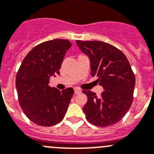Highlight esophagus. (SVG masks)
Wrapping results in <instances>:
<instances>
[{
  "label": "esophagus",
  "mask_w": 154,
  "mask_h": 154,
  "mask_svg": "<svg viewBox=\"0 0 154 154\" xmlns=\"http://www.w3.org/2000/svg\"><path fill=\"white\" fill-rule=\"evenodd\" d=\"M81 93V90H79V89H74V94H79V93Z\"/></svg>",
  "instance_id": "obj_1"
}]
</instances>
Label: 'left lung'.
I'll use <instances>...</instances> for the list:
<instances>
[{
	"mask_svg": "<svg viewBox=\"0 0 154 154\" xmlns=\"http://www.w3.org/2000/svg\"><path fill=\"white\" fill-rule=\"evenodd\" d=\"M90 59L92 77L103 87L100 97L91 90H83L87 102L83 108L89 122L107 127L119 122L131 106L135 77L124 53L100 41H76Z\"/></svg>",
	"mask_w": 154,
	"mask_h": 154,
	"instance_id": "1",
	"label": "left lung"
}]
</instances>
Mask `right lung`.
<instances>
[{
	"instance_id": "add662e5",
	"label": "right lung",
	"mask_w": 154,
	"mask_h": 154,
	"mask_svg": "<svg viewBox=\"0 0 154 154\" xmlns=\"http://www.w3.org/2000/svg\"><path fill=\"white\" fill-rule=\"evenodd\" d=\"M71 47L66 39L47 41L34 47L21 64L16 87L21 109L35 124L51 126L64 119L74 94L71 87L61 91L49 86L51 76L59 74L64 55Z\"/></svg>"
}]
</instances>
